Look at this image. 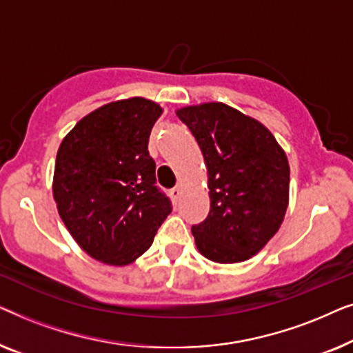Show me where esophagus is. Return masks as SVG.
Returning a JSON list of instances; mask_svg holds the SVG:
<instances>
[{
  "label": "esophagus",
  "mask_w": 353,
  "mask_h": 353,
  "mask_svg": "<svg viewBox=\"0 0 353 353\" xmlns=\"http://www.w3.org/2000/svg\"><path fill=\"white\" fill-rule=\"evenodd\" d=\"M181 194H183V186H175L173 190H170V196L173 201H176Z\"/></svg>",
  "instance_id": "1"
}]
</instances>
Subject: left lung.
Instances as JSON below:
<instances>
[{"label": "left lung", "mask_w": 353, "mask_h": 353, "mask_svg": "<svg viewBox=\"0 0 353 353\" xmlns=\"http://www.w3.org/2000/svg\"><path fill=\"white\" fill-rule=\"evenodd\" d=\"M199 144L210 212L192 226L197 250L216 263H239L276 234L289 204V162L273 133L223 103L176 109Z\"/></svg>", "instance_id": "8db88e82"}]
</instances>
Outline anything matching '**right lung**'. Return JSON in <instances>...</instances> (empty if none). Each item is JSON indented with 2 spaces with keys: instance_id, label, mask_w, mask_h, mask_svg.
Wrapping results in <instances>:
<instances>
[{
  "instance_id": "add662e5",
  "label": "right lung",
  "mask_w": 353,
  "mask_h": 353,
  "mask_svg": "<svg viewBox=\"0 0 353 353\" xmlns=\"http://www.w3.org/2000/svg\"><path fill=\"white\" fill-rule=\"evenodd\" d=\"M163 109L119 99L79 120L57 149L52 197L65 228L90 257L125 267L151 248L172 212L157 190L149 134Z\"/></svg>"
}]
</instances>
